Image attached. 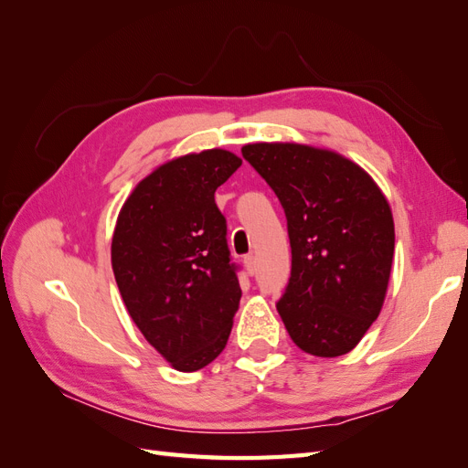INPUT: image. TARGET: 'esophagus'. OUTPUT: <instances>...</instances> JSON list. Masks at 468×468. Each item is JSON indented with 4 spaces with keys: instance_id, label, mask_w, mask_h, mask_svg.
I'll list each match as a JSON object with an SVG mask.
<instances>
[{
    "instance_id": "1",
    "label": "esophagus",
    "mask_w": 468,
    "mask_h": 468,
    "mask_svg": "<svg viewBox=\"0 0 468 468\" xmlns=\"http://www.w3.org/2000/svg\"><path fill=\"white\" fill-rule=\"evenodd\" d=\"M244 267H246L248 275H253V273H256V258H253L251 253H250V256H246V258H244Z\"/></svg>"
}]
</instances>
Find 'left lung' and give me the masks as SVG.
Instances as JSON below:
<instances>
[{
    "mask_svg": "<svg viewBox=\"0 0 468 468\" xmlns=\"http://www.w3.org/2000/svg\"><path fill=\"white\" fill-rule=\"evenodd\" d=\"M244 158L285 208L291 279L277 313L292 342L316 357L356 347L380 314L394 258L385 193L339 152L253 143Z\"/></svg>",
    "mask_w": 468,
    "mask_h": 468,
    "instance_id": "8db88e82",
    "label": "left lung"
}]
</instances>
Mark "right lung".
Here are the masks:
<instances>
[{"label": "right lung", "instance_id": "1", "mask_svg": "<svg viewBox=\"0 0 468 468\" xmlns=\"http://www.w3.org/2000/svg\"><path fill=\"white\" fill-rule=\"evenodd\" d=\"M242 160L210 148L148 174L119 210L111 265L146 342L181 373L215 361L232 332L239 282L215 191Z\"/></svg>", "mask_w": 468, "mask_h": 468}]
</instances>
